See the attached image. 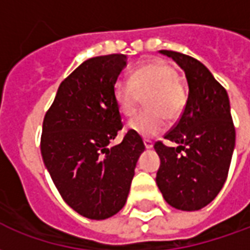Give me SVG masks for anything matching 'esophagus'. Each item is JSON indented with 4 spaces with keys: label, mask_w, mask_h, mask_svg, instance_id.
I'll return each mask as SVG.
<instances>
[{
    "label": "esophagus",
    "mask_w": 250,
    "mask_h": 250,
    "mask_svg": "<svg viewBox=\"0 0 250 250\" xmlns=\"http://www.w3.org/2000/svg\"><path fill=\"white\" fill-rule=\"evenodd\" d=\"M144 145L146 149H150V147H153V141L149 138H144Z\"/></svg>",
    "instance_id": "1"
}]
</instances>
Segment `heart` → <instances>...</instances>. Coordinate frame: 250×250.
I'll return each mask as SVG.
<instances>
[{
	"mask_svg": "<svg viewBox=\"0 0 250 250\" xmlns=\"http://www.w3.org/2000/svg\"><path fill=\"white\" fill-rule=\"evenodd\" d=\"M145 96L146 109L129 121L127 129L141 137H156L167 127V117L177 120L187 105V93L170 63L153 60L136 67L129 80L113 83V98L120 113L132 117Z\"/></svg>",
	"mask_w": 250,
	"mask_h": 250,
	"instance_id": "1",
	"label": "heart"
}]
</instances>
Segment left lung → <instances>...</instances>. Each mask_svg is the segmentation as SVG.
I'll return each instance as SVG.
<instances>
[{
  "label": "left lung",
  "instance_id": "left-lung-1",
  "mask_svg": "<svg viewBox=\"0 0 250 250\" xmlns=\"http://www.w3.org/2000/svg\"><path fill=\"white\" fill-rule=\"evenodd\" d=\"M181 66L189 96L183 114L164 136L178 144H154L161 164L156 183L165 201L176 209L198 210L217 196L227 181L236 130L225 87L198 60L161 50Z\"/></svg>",
  "mask_w": 250,
  "mask_h": 250
}]
</instances>
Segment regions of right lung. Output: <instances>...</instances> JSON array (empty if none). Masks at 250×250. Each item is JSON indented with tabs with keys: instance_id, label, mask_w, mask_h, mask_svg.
Masks as SVG:
<instances>
[{
	"instance_id": "obj_1",
	"label": "right lung",
	"mask_w": 250,
	"mask_h": 250,
	"mask_svg": "<svg viewBox=\"0 0 250 250\" xmlns=\"http://www.w3.org/2000/svg\"><path fill=\"white\" fill-rule=\"evenodd\" d=\"M126 65L125 54L89 58L58 87L43 117L41 154L53 183L69 207L92 220H105L126 202L143 138L123 129L113 83Z\"/></svg>"
}]
</instances>
